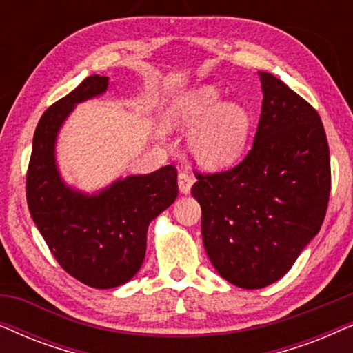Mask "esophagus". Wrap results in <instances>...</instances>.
Returning a JSON list of instances; mask_svg holds the SVG:
<instances>
[{
  "label": "esophagus",
  "mask_w": 353,
  "mask_h": 353,
  "mask_svg": "<svg viewBox=\"0 0 353 353\" xmlns=\"http://www.w3.org/2000/svg\"><path fill=\"white\" fill-rule=\"evenodd\" d=\"M192 183H194V178H192L191 173L188 172L178 173V188H180L181 194H188V192L191 191Z\"/></svg>",
  "instance_id": "1"
}]
</instances>
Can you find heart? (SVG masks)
Wrapping results in <instances>:
<instances>
[{"mask_svg": "<svg viewBox=\"0 0 353 353\" xmlns=\"http://www.w3.org/2000/svg\"><path fill=\"white\" fill-rule=\"evenodd\" d=\"M170 120L181 128L196 127L190 137V151L205 167L230 165L249 138L248 110L239 104H225L210 86L180 96L172 105Z\"/></svg>", "mask_w": 353, "mask_h": 353, "instance_id": "heart-1", "label": "heart"}]
</instances>
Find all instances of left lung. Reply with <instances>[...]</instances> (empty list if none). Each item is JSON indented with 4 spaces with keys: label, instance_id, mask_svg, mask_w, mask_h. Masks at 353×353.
<instances>
[{
    "label": "left lung",
    "instance_id": "1",
    "mask_svg": "<svg viewBox=\"0 0 353 353\" xmlns=\"http://www.w3.org/2000/svg\"><path fill=\"white\" fill-rule=\"evenodd\" d=\"M263 101L252 148L226 172H194L202 241L220 276L244 289L283 278L325 220L330 148L315 109L260 72Z\"/></svg>",
    "mask_w": 353,
    "mask_h": 353
}]
</instances>
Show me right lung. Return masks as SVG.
Masks as SVG:
<instances>
[{
  "instance_id": "obj_1",
  "label": "right lung",
  "mask_w": 353,
  "mask_h": 353,
  "mask_svg": "<svg viewBox=\"0 0 353 353\" xmlns=\"http://www.w3.org/2000/svg\"><path fill=\"white\" fill-rule=\"evenodd\" d=\"M108 77L91 75L45 110L33 134L27 204L57 263L96 289L117 288L141 268L151 220L178 196L176 168L133 175L83 194L67 186L54 157L57 133L75 104L105 93Z\"/></svg>"
}]
</instances>
